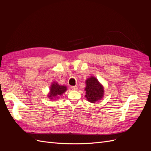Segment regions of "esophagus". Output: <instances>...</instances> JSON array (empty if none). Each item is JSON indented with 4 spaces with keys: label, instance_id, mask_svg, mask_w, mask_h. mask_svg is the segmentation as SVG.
<instances>
[{
    "label": "esophagus",
    "instance_id": "1",
    "mask_svg": "<svg viewBox=\"0 0 151 151\" xmlns=\"http://www.w3.org/2000/svg\"><path fill=\"white\" fill-rule=\"evenodd\" d=\"M71 88H72V90H74V91H76V90H77V86H72L71 87Z\"/></svg>",
    "mask_w": 151,
    "mask_h": 151
}]
</instances>
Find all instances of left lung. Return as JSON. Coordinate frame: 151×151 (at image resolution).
<instances>
[{"mask_svg": "<svg viewBox=\"0 0 151 151\" xmlns=\"http://www.w3.org/2000/svg\"><path fill=\"white\" fill-rule=\"evenodd\" d=\"M85 96L91 103L101 100L104 95V88L96 77L91 76L86 81Z\"/></svg>", "mask_w": 151, "mask_h": 151, "instance_id": "1", "label": "left lung"}]
</instances>
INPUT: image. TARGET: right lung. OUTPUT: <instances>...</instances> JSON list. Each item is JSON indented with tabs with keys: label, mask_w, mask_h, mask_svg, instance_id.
<instances>
[{
	"label": "right lung",
	"mask_w": 151,
	"mask_h": 151,
	"mask_svg": "<svg viewBox=\"0 0 151 151\" xmlns=\"http://www.w3.org/2000/svg\"><path fill=\"white\" fill-rule=\"evenodd\" d=\"M67 89V88L66 86H60L57 82H53L51 87H50V93H48V96L52 100L54 99V98H58V97L64 93Z\"/></svg>",
	"instance_id": "1"
}]
</instances>
